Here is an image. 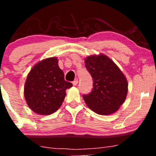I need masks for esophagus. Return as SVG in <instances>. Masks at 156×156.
I'll return each instance as SVG.
<instances>
[{
    "mask_svg": "<svg viewBox=\"0 0 156 156\" xmlns=\"http://www.w3.org/2000/svg\"><path fill=\"white\" fill-rule=\"evenodd\" d=\"M78 78H76V79H75V80L73 81V85H74V86H76L77 84H78Z\"/></svg>",
    "mask_w": 156,
    "mask_h": 156,
    "instance_id": "34e87169",
    "label": "esophagus"
}]
</instances>
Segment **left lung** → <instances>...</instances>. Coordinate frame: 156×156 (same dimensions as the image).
I'll list each match as a JSON object with an SVG mask.
<instances>
[{
	"instance_id": "left-lung-1",
	"label": "left lung",
	"mask_w": 156,
	"mask_h": 156,
	"mask_svg": "<svg viewBox=\"0 0 156 156\" xmlns=\"http://www.w3.org/2000/svg\"><path fill=\"white\" fill-rule=\"evenodd\" d=\"M85 67L93 78L91 92L83 94L89 108L101 115L117 112L128 92V83L123 73L105 55L87 57Z\"/></svg>"
}]
</instances>
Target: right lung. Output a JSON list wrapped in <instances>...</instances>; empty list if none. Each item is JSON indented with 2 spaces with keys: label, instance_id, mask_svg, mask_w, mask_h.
<instances>
[{
  "label": "right lung",
  "instance_id": "add662e5",
  "mask_svg": "<svg viewBox=\"0 0 156 156\" xmlns=\"http://www.w3.org/2000/svg\"><path fill=\"white\" fill-rule=\"evenodd\" d=\"M72 87V83L64 80L57 58H48L36 64L28 73L24 96L32 111L47 115L59 108L65 98L66 89Z\"/></svg>",
  "mask_w": 156,
  "mask_h": 156
}]
</instances>
